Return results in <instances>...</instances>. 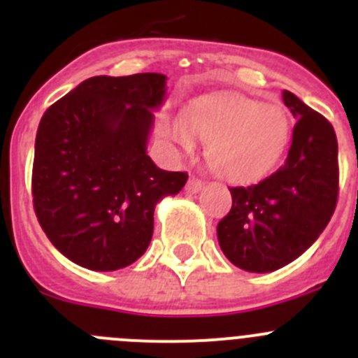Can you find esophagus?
<instances>
[{
    "mask_svg": "<svg viewBox=\"0 0 358 358\" xmlns=\"http://www.w3.org/2000/svg\"><path fill=\"white\" fill-rule=\"evenodd\" d=\"M186 189H188L189 194H197V192H201L202 189V181L201 179H197L195 176H192L188 179V182H186Z\"/></svg>",
    "mask_w": 358,
    "mask_h": 358,
    "instance_id": "esophagus-1",
    "label": "esophagus"
}]
</instances>
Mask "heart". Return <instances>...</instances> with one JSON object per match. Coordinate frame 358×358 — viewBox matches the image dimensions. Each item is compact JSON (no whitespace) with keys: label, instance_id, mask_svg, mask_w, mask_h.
<instances>
[{"label":"heart","instance_id":"1","mask_svg":"<svg viewBox=\"0 0 358 358\" xmlns=\"http://www.w3.org/2000/svg\"><path fill=\"white\" fill-rule=\"evenodd\" d=\"M161 134L192 150L197 136L208 143V163L218 177L249 185L267 176L285 154L290 120L281 107L242 94H210L188 110L161 118Z\"/></svg>","mask_w":358,"mask_h":358}]
</instances>
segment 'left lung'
Wrapping results in <instances>:
<instances>
[{"mask_svg": "<svg viewBox=\"0 0 358 358\" xmlns=\"http://www.w3.org/2000/svg\"><path fill=\"white\" fill-rule=\"evenodd\" d=\"M296 118L285 164L248 188H229L233 206L218 222L227 260L248 273H273L301 256L328 226L339 197L337 136L331 123L290 91Z\"/></svg>", "mask_w": 358, "mask_h": 358, "instance_id": "8db88e82", "label": "left lung"}]
</instances>
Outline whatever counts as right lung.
<instances>
[{
    "label": "right lung",
    "instance_id": "1",
    "mask_svg": "<svg viewBox=\"0 0 358 358\" xmlns=\"http://www.w3.org/2000/svg\"><path fill=\"white\" fill-rule=\"evenodd\" d=\"M166 77H91L46 109L37 129L31 197L41 227L66 258L91 271L134 264L154 233V210L186 172L147 156Z\"/></svg>",
    "mask_w": 358,
    "mask_h": 358
}]
</instances>
